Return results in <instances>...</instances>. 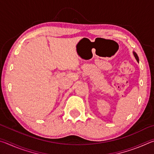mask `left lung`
Returning <instances> with one entry per match:
<instances>
[{
  "instance_id": "8db88e82",
  "label": "left lung",
  "mask_w": 154,
  "mask_h": 154,
  "mask_svg": "<svg viewBox=\"0 0 154 154\" xmlns=\"http://www.w3.org/2000/svg\"><path fill=\"white\" fill-rule=\"evenodd\" d=\"M133 55H134V56L135 59L137 60V61L138 62H139V57H138V56H137V54L136 52L133 51Z\"/></svg>"
}]
</instances>
